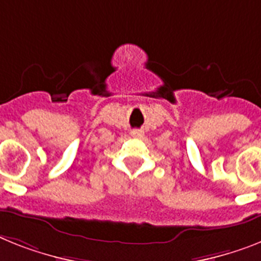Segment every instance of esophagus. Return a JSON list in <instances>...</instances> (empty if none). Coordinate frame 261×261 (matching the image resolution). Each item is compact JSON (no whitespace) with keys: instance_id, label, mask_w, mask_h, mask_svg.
Masks as SVG:
<instances>
[{"instance_id":"34e87169","label":"esophagus","mask_w":261,"mask_h":261,"mask_svg":"<svg viewBox=\"0 0 261 261\" xmlns=\"http://www.w3.org/2000/svg\"><path fill=\"white\" fill-rule=\"evenodd\" d=\"M131 135H133L134 138H141V137H143V131H142V130H133V131H131Z\"/></svg>"}]
</instances>
